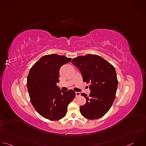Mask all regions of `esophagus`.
<instances>
[{
	"label": "esophagus",
	"mask_w": 146,
	"mask_h": 146,
	"mask_svg": "<svg viewBox=\"0 0 146 146\" xmlns=\"http://www.w3.org/2000/svg\"><path fill=\"white\" fill-rule=\"evenodd\" d=\"M80 96V93L78 92H76V97H78Z\"/></svg>",
	"instance_id": "34e87169"
}]
</instances>
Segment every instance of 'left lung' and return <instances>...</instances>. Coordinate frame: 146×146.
<instances>
[{
  "label": "left lung",
  "mask_w": 146,
  "mask_h": 146,
  "mask_svg": "<svg viewBox=\"0 0 146 146\" xmlns=\"http://www.w3.org/2000/svg\"><path fill=\"white\" fill-rule=\"evenodd\" d=\"M72 63L81 71L83 81L89 84V96H81L86 103L80 111L86 118L96 119L105 115L111 107L115 98L118 80L114 67L102 57L93 54L74 58Z\"/></svg>",
  "instance_id": "8db88e82"
}]
</instances>
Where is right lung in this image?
<instances>
[{
	"label": "right lung",
	"mask_w": 146,
	"mask_h": 146,
	"mask_svg": "<svg viewBox=\"0 0 146 146\" xmlns=\"http://www.w3.org/2000/svg\"><path fill=\"white\" fill-rule=\"evenodd\" d=\"M72 58L57 54L41 57L32 66L27 77V86L31 102L36 111L44 118L56 121L64 118L68 106L75 98V92L60 91V67Z\"/></svg>",
	"instance_id": "1"
}]
</instances>
